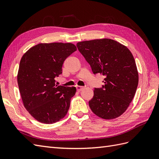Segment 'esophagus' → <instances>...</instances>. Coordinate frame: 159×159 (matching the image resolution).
<instances>
[{
    "label": "esophagus",
    "instance_id": "34e87169",
    "mask_svg": "<svg viewBox=\"0 0 159 159\" xmlns=\"http://www.w3.org/2000/svg\"><path fill=\"white\" fill-rule=\"evenodd\" d=\"M76 90L78 91H80L81 90H82V89H83V87H81V86H76Z\"/></svg>",
    "mask_w": 159,
    "mask_h": 159
}]
</instances>
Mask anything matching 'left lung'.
<instances>
[{
    "mask_svg": "<svg viewBox=\"0 0 159 159\" xmlns=\"http://www.w3.org/2000/svg\"><path fill=\"white\" fill-rule=\"evenodd\" d=\"M77 48L90 64L93 74H102L104 85L95 88L89 101L92 111L105 120H111L125 111L134 98L138 73L129 49L111 39L84 41Z\"/></svg>",
    "mask_w": 159,
    "mask_h": 159,
    "instance_id": "1",
    "label": "left lung"
}]
</instances>
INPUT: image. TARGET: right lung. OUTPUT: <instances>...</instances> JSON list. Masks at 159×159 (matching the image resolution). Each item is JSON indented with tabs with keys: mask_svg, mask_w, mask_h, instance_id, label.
<instances>
[{
	"mask_svg": "<svg viewBox=\"0 0 159 159\" xmlns=\"http://www.w3.org/2000/svg\"><path fill=\"white\" fill-rule=\"evenodd\" d=\"M76 48L71 43H39L23 54L17 75L24 107L41 123L54 124L66 115L76 88L57 86L64 60Z\"/></svg>",
	"mask_w": 159,
	"mask_h": 159,
	"instance_id": "right-lung-1",
	"label": "right lung"
}]
</instances>
